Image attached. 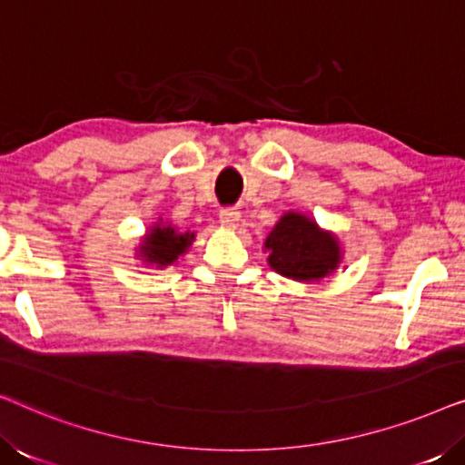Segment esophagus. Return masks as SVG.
<instances>
[{"label":"esophagus","mask_w":465,"mask_h":465,"mask_svg":"<svg viewBox=\"0 0 465 465\" xmlns=\"http://www.w3.org/2000/svg\"><path fill=\"white\" fill-rule=\"evenodd\" d=\"M239 212H237V207H222L220 209V222L224 226H228V228H234L237 226V222H239Z\"/></svg>","instance_id":"esophagus-1"}]
</instances>
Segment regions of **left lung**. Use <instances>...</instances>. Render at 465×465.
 I'll return each instance as SVG.
<instances>
[{
  "instance_id": "8db88e82",
  "label": "left lung",
  "mask_w": 465,
  "mask_h": 465,
  "mask_svg": "<svg viewBox=\"0 0 465 465\" xmlns=\"http://www.w3.org/2000/svg\"><path fill=\"white\" fill-rule=\"evenodd\" d=\"M269 264L283 277L309 282L332 272L339 264L336 239L322 232L315 222L298 213H285L264 243Z\"/></svg>"
}]
</instances>
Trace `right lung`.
Listing matches in <instances>:
<instances>
[{"mask_svg":"<svg viewBox=\"0 0 465 465\" xmlns=\"http://www.w3.org/2000/svg\"><path fill=\"white\" fill-rule=\"evenodd\" d=\"M194 234L190 232H177L171 226H158L148 234L145 245L142 247V253L150 262H156L158 266L173 264L177 256H182L193 243Z\"/></svg>","mask_w":465,"mask_h":465,"instance_id":"add662e5","label":"right lung"}]
</instances>
